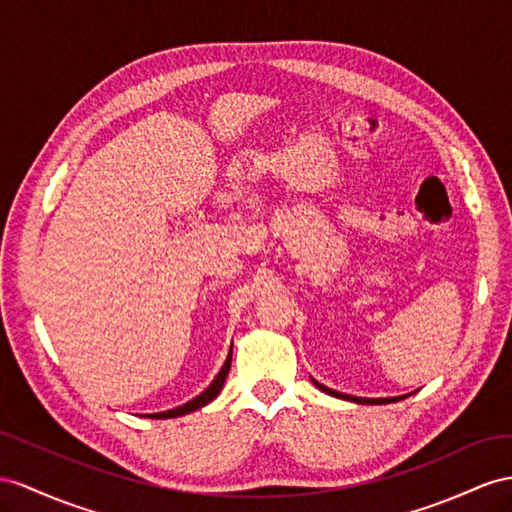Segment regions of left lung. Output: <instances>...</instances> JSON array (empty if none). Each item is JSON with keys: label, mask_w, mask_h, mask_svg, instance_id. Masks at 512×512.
Segmentation results:
<instances>
[{"label": "left lung", "mask_w": 512, "mask_h": 512, "mask_svg": "<svg viewBox=\"0 0 512 512\" xmlns=\"http://www.w3.org/2000/svg\"><path fill=\"white\" fill-rule=\"evenodd\" d=\"M311 383L316 385L320 391L329 393V396H333V398H342V400L357 402V404H389V402H400V400L411 396V393H404V396H396V398H359V396H348V393H342V391H335V389H331V387H326V385L318 383L316 378H311Z\"/></svg>", "instance_id": "left-lung-1"}]
</instances>
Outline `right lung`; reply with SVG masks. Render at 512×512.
<instances>
[{
  "label": "right lung",
  "mask_w": 512,
  "mask_h": 512,
  "mask_svg": "<svg viewBox=\"0 0 512 512\" xmlns=\"http://www.w3.org/2000/svg\"><path fill=\"white\" fill-rule=\"evenodd\" d=\"M231 355H233V342H231L229 355H227L225 363H222L220 372L214 376V381L209 383V387H207L205 391H201V393H199V396L192 398V400H188L186 404L175 406V409H168V411H162V413H149V415H144V417H149V419H170V417L188 415V413H194V411L203 409L205 404H209V402H212V400L218 396L220 389H222V385H225V378H227V374H229V370H231Z\"/></svg>",
  "instance_id": "add662e5"
}]
</instances>
